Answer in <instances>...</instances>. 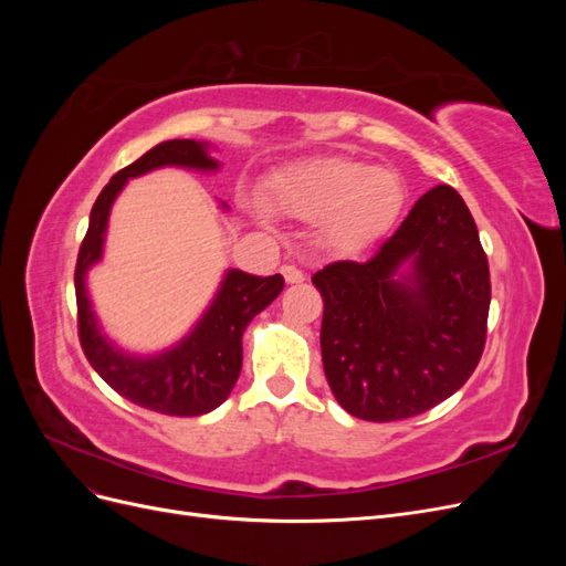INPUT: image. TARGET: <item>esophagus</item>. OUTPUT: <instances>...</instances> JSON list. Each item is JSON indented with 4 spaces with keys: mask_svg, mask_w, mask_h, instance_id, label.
Segmentation results:
<instances>
[{
    "mask_svg": "<svg viewBox=\"0 0 566 566\" xmlns=\"http://www.w3.org/2000/svg\"><path fill=\"white\" fill-rule=\"evenodd\" d=\"M281 273H283V279H285V283L287 285H297V283H304V273L297 269V266H290V264H285V266H281Z\"/></svg>",
    "mask_w": 566,
    "mask_h": 566,
    "instance_id": "esophagus-1",
    "label": "esophagus"
}]
</instances>
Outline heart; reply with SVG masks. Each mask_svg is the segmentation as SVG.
<instances>
[{
	"label": "heart",
	"mask_w": 566,
	"mask_h": 566,
	"mask_svg": "<svg viewBox=\"0 0 566 566\" xmlns=\"http://www.w3.org/2000/svg\"><path fill=\"white\" fill-rule=\"evenodd\" d=\"M262 205L273 214L314 221L325 250L358 254L397 224L406 184L387 167L347 156H312L273 169L262 186Z\"/></svg>",
	"instance_id": "1"
}]
</instances>
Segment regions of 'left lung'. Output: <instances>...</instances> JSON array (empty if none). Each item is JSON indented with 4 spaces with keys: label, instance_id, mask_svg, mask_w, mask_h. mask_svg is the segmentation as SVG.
<instances>
[{
    "label": "left lung",
    "instance_id": "left-lung-1",
    "mask_svg": "<svg viewBox=\"0 0 566 566\" xmlns=\"http://www.w3.org/2000/svg\"><path fill=\"white\" fill-rule=\"evenodd\" d=\"M321 356L337 403L391 422L449 399L484 352L489 262L455 188L427 191L373 260L314 273Z\"/></svg>",
    "mask_w": 566,
    "mask_h": 566
}]
</instances>
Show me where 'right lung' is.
<instances>
[{"label": "right lung", "mask_w": 566, "mask_h": 566, "mask_svg": "<svg viewBox=\"0 0 566 566\" xmlns=\"http://www.w3.org/2000/svg\"><path fill=\"white\" fill-rule=\"evenodd\" d=\"M212 150L214 146L208 142L172 139L153 146L139 160L119 169L94 202L75 266L77 323L84 356L119 397L165 416H202L229 399L243 366V333L250 321L281 295L283 276L276 273L260 279L241 269H227L210 304L188 333L175 345L148 354L119 347L104 331L87 279L90 271L104 260L111 210L127 181L163 167L193 169L202 175L219 172L221 163L212 158ZM219 208L229 212L227 202H219Z\"/></svg>", "instance_id": "obj_1"}]
</instances>
